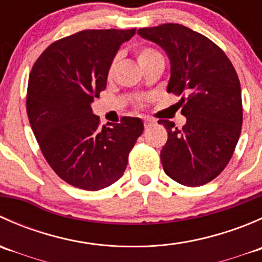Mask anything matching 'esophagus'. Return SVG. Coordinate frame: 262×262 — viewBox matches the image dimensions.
<instances>
[{"mask_svg": "<svg viewBox=\"0 0 262 262\" xmlns=\"http://www.w3.org/2000/svg\"><path fill=\"white\" fill-rule=\"evenodd\" d=\"M143 123L146 128H150L152 125H155V120H152V119H144Z\"/></svg>", "mask_w": 262, "mask_h": 262, "instance_id": "34e87169", "label": "esophagus"}]
</instances>
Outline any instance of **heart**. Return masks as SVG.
Listing matches in <instances>:
<instances>
[{"mask_svg":"<svg viewBox=\"0 0 262 262\" xmlns=\"http://www.w3.org/2000/svg\"><path fill=\"white\" fill-rule=\"evenodd\" d=\"M157 57H161L160 53L157 52V50L152 49V48H147V47H144V48L139 49L138 52V62L139 64H143V63L148 62V60L153 59V58H157ZM110 75H112V70L109 71V77Z\"/></svg>","mask_w":262,"mask_h":262,"instance_id":"obj_1","label":"heart"}]
</instances>
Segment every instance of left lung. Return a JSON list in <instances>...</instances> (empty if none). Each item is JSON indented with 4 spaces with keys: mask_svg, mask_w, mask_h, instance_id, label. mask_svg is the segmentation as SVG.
<instances>
[{
    "mask_svg": "<svg viewBox=\"0 0 262 262\" xmlns=\"http://www.w3.org/2000/svg\"><path fill=\"white\" fill-rule=\"evenodd\" d=\"M171 62L167 92L180 96L182 128L158 120L168 138L161 150L166 175L185 186H200L228 165L242 129L241 84L226 53L210 39L180 24L139 29Z\"/></svg>",
    "mask_w": 262,
    "mask_h": 262,
    "instance_id": "1",
    "label": "left lung"
}]
</instances>
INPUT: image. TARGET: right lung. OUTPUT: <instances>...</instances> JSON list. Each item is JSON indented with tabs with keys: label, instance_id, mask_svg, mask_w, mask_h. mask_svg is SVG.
<instances>
[{
	"label": "right lung",
	"instance_id": "1",
	"mask_svg": "<svg viewBox=\"0 0 262 262\" xmlns=\"http://www.w3.org/2000/svg\"><path fill=\"white\" fill-rule=\"evenodd\" d=\"M136 29L83 30L54 41L29 76L26 112L41 153L62 180L96 191L123 176L143 133L139 118L100 125L91 102L106 89L116 52Z\"/></svg>",
	"mask_w": 262,
	"mask_h": 262
}]
</instances>
